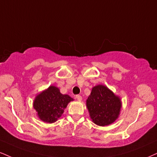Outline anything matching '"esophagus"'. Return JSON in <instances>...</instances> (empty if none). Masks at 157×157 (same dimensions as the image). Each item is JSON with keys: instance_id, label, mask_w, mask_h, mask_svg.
I'll return each instance as SVG.
<instances>
[{"instance_id": "esophagus-1", "label": "esophagus", "mask_w": 157, "mask_h": 157, "mask_svg": "<svg viewBox=\"0 0 157 157\" xmlns=\"http://www.w3.org/2000/svg\"><path fill=\"white\" fill-rule=\"evenodd\" d=\"M75 98H76L77 100H79V101H81V100H82V97H81L80 95H76Z\"/></svg>"}]
</instances>
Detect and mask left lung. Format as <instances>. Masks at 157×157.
Masks as SVG:
<instances>
[{
	"label": "left lung",
	"mask_w": 157,
	"mask_h": 157,
	"mask_svg": "<svg viewBox=\"0 0 157 157\" xmlns=\"http://www.w3.org/2000/svg\"><path fill=\"white\" fill-rule=\"evenodd\" d=\"M86 106L94 124L105 126L113 124L118 118L121 101L107 86L98 85L92 88L86 100Z\"/></svg>",
	"instance_id": "obj_1"
}]
</instances>
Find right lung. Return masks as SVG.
Here are the masks:
<instances>
[{"mask_svg":"<svg viewBox=\"0 0 157 157\" xmlns=\"http://www.w3.org/2000/svg\"><path fill=\"white\" fill-rule=\"evenodd\" d=\"M73 100L67 94L60 93L57 87L51 86L36 97L33 108L40 120L52 124L61 116L68 104Z\"/></svg>","mask_w":157,"mask_h":157,"instance_id":"1","label":"right lung"}]
</instances>
